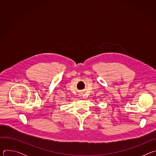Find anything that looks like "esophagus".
<instances>
[{
	"instance_id": "1",
	"label": "esophagus",
	"mask_w": 156,
	"mask_h": 156,
	"mask_svg": "<svg viewBox=\"0 0 156 156\" xmlns=\"http://www.w3.org/2000/svg\"><path fill=\"white\" fill-rule=\"evenodd\" d=\"M83 93H80V94H79V95H80V96L81 98H83Z\"/></svg>"
}]
</instances>
